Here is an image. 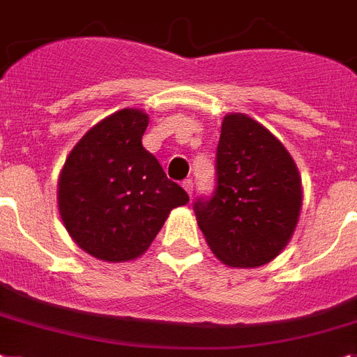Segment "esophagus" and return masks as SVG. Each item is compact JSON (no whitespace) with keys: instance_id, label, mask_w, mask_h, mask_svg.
<instances>
[{"instance_id":"34e87169","label":"esophagus","mask_w":357,"mask_h":357,"mask_svg":"<svg viewBox=\"0 0 357 357\" xmlns=\"http://www.w3.org/2000/svg\"><path fill=\"white\" fill-rule=\"evenodd\" d=\"M183 188L187 190L188 196H192V179H185L183 181Z\"/></svg>"}]
</instances>
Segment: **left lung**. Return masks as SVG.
I'll use <instances>...</instances> for the list:
<instances>
[{
	"mask_svg": "<svg viewBox=\"0 0 357 357\" xmlns=\"http://www.w3.org/2000/svg\"><path fill=\"white\" fill-rule=\"evenodd\" d=\"M213 196L194 202L208 248L227 266L257 268L286 248L303 192L294 159L260 123L225 115L216 149Z\"/></svg>",
	"mask_w": 357,
	"mask_h": 357,
	"instance_id": "8db88e82",
	"label": "left lung"
}]
</instances>
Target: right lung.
Here are the masks:
<instances>
[{"instance_id":"obj_1","label":"right lung","mask_w":357,"mask_h":357,"mask_svg":"<svg viewBox=\"0 0 357 357\" xmlns=\"http://www.w3.org/2000/svg\"><path fill=\"white\" fill-rule=\"evenodd\" d=\"M149 115L121 109L89 130L66 159L58 208L68 233L106 262L137 259L188 194L143 146Z\"/></svg>"}]
</instances>
